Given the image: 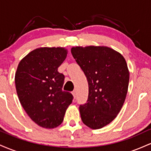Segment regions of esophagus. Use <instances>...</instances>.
Instances as JSON below:
<instances>
[{"label":"esophagus","mask_w":151,"mask_h":151,"mask_svg":"<svg viewBox=\"0 0 151 151\" xmlns=\"http://www.w3.org/2000/svg\"><path fill=\"white\" fill-rule=\"evenodd\" d=\"M72 95H73L74 98H75L76 97V94H77V91H76V90H74V91L72 92Z\"/></svg>","instance_id":"1"}]
</instances>
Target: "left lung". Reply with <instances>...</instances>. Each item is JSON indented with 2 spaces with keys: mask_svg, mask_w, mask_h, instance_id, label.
I'll return each instance as SVG.
<instances>
[{
  "mask_svg": "<svg viewBox=\"0 0 151 151\" xmlns=\"http://www.w3.org/2000/svg\"><path fill=\"white\" fill-rule=\"evenodd\" d=\"M71 52L89 84L87 101L79 106L81 120L90 129H101L117 116L125 101L127 63L121 53L106 46H76Z\"/></svg>",
  "mask_w": 151,
  "mask_h": 151,
  "instance_id": "left-lung-1",
  "label": "left lung"
}]
</instances>
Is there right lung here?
<instances>
[{
  "instance_id": "right-lung-1",
  "label": "right lung",
  "mask_w": 151,
  "mask_h": 151,
  "mask_svg": "<svg viewBox=\"0 0 151 151\" xmlns=\"http://www.w3.org/2000/svg\"><path fill=\"white\" fill-rule=\"evenodd\" d=\"M65 47H39L19 62L15 84L19 101L29 117L45 129L58 127L63 121L73 96L62 91L65 76L58 67L67 58Z\"/></svg>"
}]
</instances>
